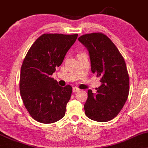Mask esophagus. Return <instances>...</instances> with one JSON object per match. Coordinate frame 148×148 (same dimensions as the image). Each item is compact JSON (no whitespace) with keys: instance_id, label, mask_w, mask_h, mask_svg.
<instances>
[{"instance_id":"34e87169","label":"esophagus","mask_w":148,"mask_h":148,"mask_svg":"<svg viewBox=\"0 0 148 148\" xmlns=\"http://www.w3.org/2000/svg\"><path fill=\"white\" fill-rule=\"evenodd\" d=\"M79 91V88H77V87H74L73 88V92H77Z\"/></svg>"}]
</instances>
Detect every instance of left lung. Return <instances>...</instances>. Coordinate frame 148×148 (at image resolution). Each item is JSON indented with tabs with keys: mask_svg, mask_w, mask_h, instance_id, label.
<instances>
[{
	"mask_svg": "<svg viewBox=\"0 0 148 148\" xmlns=\"http://www.w3.org/2000/svg\"><path fill=\"white\" fill-rule=\"evenodd\" d=\"M79 40L88 49L92 72L100 76L102 83L97 94L88 90L85 113L95 121H109L119 114L129 94L130 79L125 60L104 34H84Z\"/></svg>",
	"mask_w": 148,
	"mask_h": 148,
	"instance_id": "1",
	"label": "left lung"
}]
</instances>
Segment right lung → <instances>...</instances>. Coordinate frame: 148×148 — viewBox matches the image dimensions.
Returning <instances> with one entry per match:
<instances>
[{
	"label": "right lung",
	"mask_w": 148,
	"mask_h": 148,
	"mask_svg": "<svg viewBox=\"0 0 148 148\" xmlns=\"http://www.w3.org/2000/svg\"><path fill=\"white\" fill-rule=\"evenodd\" d=\"M75 34H44L27 53L21 69L20 92L27 110L42 123H52L65 116L71 85L60 87L51 77L76 41Z\"/></svg>",
	"instance_id": "add662e5"
}]
</instances>
